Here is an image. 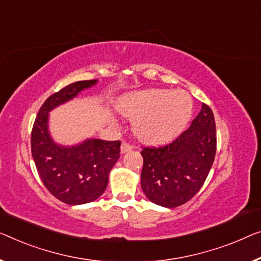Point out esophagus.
<instances>
[{"instance_id": "esophagus-1", "label": "esophagus", "mask_w": 261, "mask_h": 261, "mask_svg": "<svg viewBox=\"0 0 261 261\" xmlns=\"http://www.w3.org/2000/svg\"><path fill=\"white\" fill-rule=\"evenodd\" d=\"M132 149H134V147H132V146L130 145V144L122 143V145H120V153L124 154V153L129 152V151H131Z\"/></svg>"}]
</instances>
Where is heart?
<instances>
[{"label":"heart","mask_w":261,"mask_h":261,"mask_svg":"<svg viewBox=\"0 0 261 261\" xmlns=\"http://www.w3.org/2000/svg\"><path fill=\"white\" fill-rule=\"evenodd\" d=\"M117 110L134 120V132L146 144H164L179 136L191 119V96L182 90L147 89L118 99Z\"/></svg>","instance_id":"obj_1"}]
</instances>
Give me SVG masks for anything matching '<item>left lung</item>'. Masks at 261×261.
<instances>
[{"label": "left lung", "mask_w": 261, "mask_h": 261, "mask_svg": "<svg viewBox=\"0 0 261 261\" xmlns=\"http://www.w3.org/2000/svg\"><path fill=\"white\" fill-rule=\"evenodd\" d=\"M213 112L206 104L186 131L166 146L144 147L141 185L147 199L174 208L199 191L215 161Z\"/></svg>", "instance_id": "8db88e82"}]
</instances>
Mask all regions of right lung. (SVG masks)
Returning a JSON list of instances; mask_svg holds the SVG:
<instances>
[{
    "label": "right lung",
    "instance_id": "right-lung-1",
    "mask_svg": "<svg viewBox=\"0 0 261 261\" xmlns=\"http://www.w3.org/2000/svg\"><path fill=\"white\" fill-rule=\"evenodd\" d=\"M97 82H75L50 96L38 111L31 132V154L42 181L54 197L68 205L91 203L102 196L109 173L119 159V141L87 138L73 145H63L54 141L50 134V112Z\"/></svg>",
    "mask_w": 261,
    "mask_h": 261
}]
</instances>
